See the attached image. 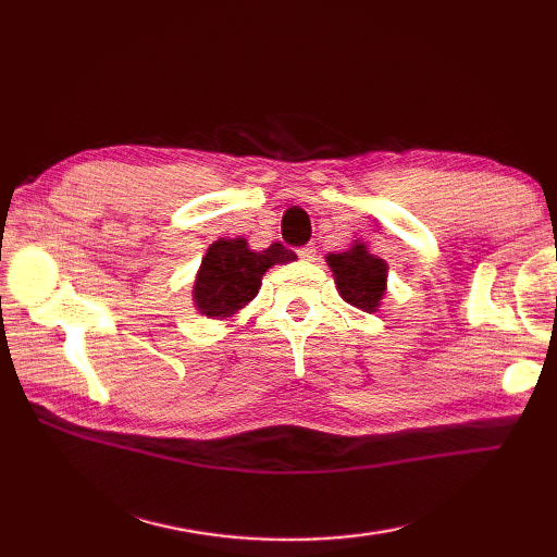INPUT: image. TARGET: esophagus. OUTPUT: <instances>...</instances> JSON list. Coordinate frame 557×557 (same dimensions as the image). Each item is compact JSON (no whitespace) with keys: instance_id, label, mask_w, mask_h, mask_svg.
<instances>
[{"instance_id":"34e87169","label":"esophagus","mask_w":557,"mask_h":557,"mask_svg":"<svg viewBox=\"0 0 557 557\" xmlns=\"http://www.w3.org/2000/svg\"><path fill=\"white\" fill-rule=\"evenodd\" d=\"M297 253H299L301 260H313V258H315V246H313V244H306V246L299 248Z\"/></svg>"}]
</instances>
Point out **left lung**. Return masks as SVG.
Wrapping results in <instances>:
<instances>
[{
  "mask_svg": "<svg viewBox=\"0 0 557 557\" xmlns=\"http://www.w3.org/2000/svg\"><path fill=\"white\" fill-rule=\"evenodd\" d=\"M327 265L335 272L339 297L361 311H375L385 294L387 265L383 258H375L366 246L357 244L345 253H330Z\"/></svg>",
  "mask_w": 557,
  "mask_h": 557,
  "instance_id": "left-lung-1",
  "label": "left lung"
}]
</instances>
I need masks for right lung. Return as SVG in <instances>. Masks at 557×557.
Instances as JSON below:
<instances>
[{
    "mask_svg": "<svg viewBox=\"0 0 557 557\" xmlns=\"http://www.w3.org/2000/svg\"><path fill=\"white\" fill-rule=\"evenodd\" d=\"M294 251L272 244L265 251H251L244 239H220L208 248L200 263L194 299L203 315L227 318L251 301L260 289V277L275 263H289Z\"/></svg>",
    "mask_w": 557,
    "mask_h": 557,
    "instance_id": "1",
    "label": "right lung"
}]
</instances>
